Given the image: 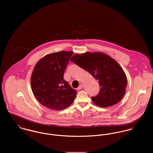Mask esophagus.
<instances>
[{
  "instance_id": "1",
  "label": "esophagus",
  "mask_w": 153,
  "mask_h": 153,
  "mask_svg": "<svg viewBox=\"0 0 153 153\" xmlns=\"http://www.w3.org/2000/svg\"><path fill=\"white\" fill-rule=\"evenodd\" d=\"M83 87V85H82V84H80V85L79 86V87H78V90H81V89H82V88Z\"/></svg>"
}]
</instances>
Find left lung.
Returning <instances> with one entry per match:
<instances>
[{"label": "left lung", "mask_w": 153, "mask_h": 153, "mask_svg": "<svg viewBox=\"0 0 153 153\" xmlns=\"http://www.w3.org/2000/svg\"><path fill=\"white\" fill-rule=\"evenodd\" d=\"M70 60L89 72L99 80L100 89L91 97L96 105L108 107L118 103L124 97L127 84L125 72L112 57L102 52L75 54Z\"/></svg>", "instance_id": "left-lung-1"}]
</instances>
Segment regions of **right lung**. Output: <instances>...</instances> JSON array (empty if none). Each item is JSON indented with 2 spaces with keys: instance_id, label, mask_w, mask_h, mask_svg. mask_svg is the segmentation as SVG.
Here are the masks:
<instances>
[{
  "instance_id": "add662e5",
  "label": "right lung",
  "mask_w": 153,
  "mask_h": 153,
  "mask_svg": "<svg viewBox=\"0 0 153 153\" xmlns=\"http://www.w3.org/2000/svg\"><path fill=\"white\" fill-rule=\"evenodd\" d=\"M73 52L61 51L46 55L35 65L31 88L41 104L53 110H62L74 102L77 92L63 79Z\"/></svg>"
}]
</instances>
